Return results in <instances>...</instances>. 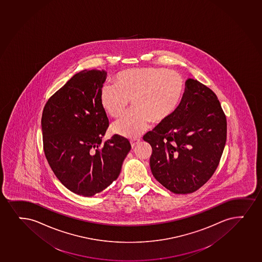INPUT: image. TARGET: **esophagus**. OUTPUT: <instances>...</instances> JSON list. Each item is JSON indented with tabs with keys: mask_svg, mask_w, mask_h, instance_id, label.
I'll list each match as a JSON object with an SVG mask.
<instances>
[{
	"mask_svg": "<svg viewBox=\"0 0 262 262\" xmlns=\"http://www.w3.org/2000/svg\"><path fill=\"white\" fill-rule=\"evenodd\" d=\"M139 141H140V139H130V145H132L133 147H134L136 145H138V144H139Z\"/></svg>",
	"mask_w": 262,
	"mask_h": 262,
	"instance_id": "esophagus-1",
	"label": "esophagus"
}]
</instances>
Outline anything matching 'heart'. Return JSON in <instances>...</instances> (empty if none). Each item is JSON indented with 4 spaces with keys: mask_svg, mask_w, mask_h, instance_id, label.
<instances>
[{
    "mask_svg": "<svg viewBox=\"0 0 262 262\" xmlns=\"http://www.w3.org/2000/svg\"><path fill=\"white\" fill-rule=\"evenodd\" d=\"M182 74L166 68H130L117 75L115 85L101 90V104L112 118L125 114L132 100L133 110L112 126L118 135L135 138L149 122L160 124L178 108L184 93Z\"/></svg>",
    "mask_w": 262,
    "mask_h": 262,
    "instance_id": "b5f03b06",
    "label": "heart"
}]
</instances>
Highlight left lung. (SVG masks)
<instances>
[{
	"label": "left lung",
	"instance_id": "8db88e82",
	"mask_svg": "<svg viewBox=\"0 0 262 262\" xmlns=\"http://www.w3.org/2000/svg\"><path fill=\"white\" fill-rule=\"evenodd\" d=\"M226 136V117L215 93L188 79L176 112L143 138L152 149V176L174 194L193 193L217 168Z\"/></svg>",
	"mask_w": 262,
	"mask_h": 262
}]
</instances>
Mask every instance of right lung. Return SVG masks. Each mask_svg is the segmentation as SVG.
Segmentation results:
<instances>
[{
  "mask_svg": "<svg viewBox=\"0 0 262 262\" xmlns=\"http://www.w3.org/2000/svg\"><path fill=\"white\" fill-rule=\"evenodd\" d=\"M104 70H83L50 97L42 114L45 155L59 182L74 194L93 196L120 174L129 140L102 144L108 119L101 104Z\"/></svg>",
  "mask_w": 262,
  "mask_h": 262,
  "instance_id": "1",
  "label": "right lung"
}]
</instances>
